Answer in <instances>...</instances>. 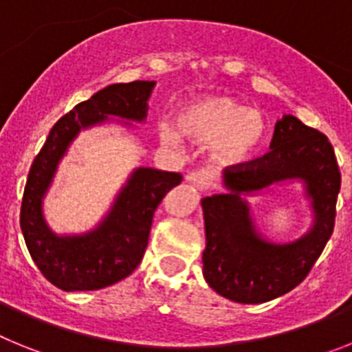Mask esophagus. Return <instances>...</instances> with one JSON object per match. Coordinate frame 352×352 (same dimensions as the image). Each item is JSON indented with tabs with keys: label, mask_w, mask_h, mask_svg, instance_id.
<instances>
[{
	"label": "esophagus",
	"mask_w": 352,
	"mask_h": 352,
	"mask_svg": "<svg viewBox=\"0 0 352 352\" xmlns=\"http://www.w3.org/2000/svg\"><path fill=\"white\" fill-rule=\"evenodd\" d=\"M188 182L194 183L197 188L201 190H208V188H213L214 182H217V174L210 169H199L188 176Z\"/></svg>",
	"instance_id": "obj_1"
}]
</instances>
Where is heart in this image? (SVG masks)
I'll use <instances>...</instances> for the list:
<instances>
[{
	"instance_id": "heart-1",
	"label": "heart",
	"mask_w": 352,
	"mask_h": 352,
	"mask_svg": "<svg viewBox=\"0 0 352 352\" xmlns=\"http://www.w3.org/2000/svg\"><path fill=\"white\" fill-rule=\"evenodd\" d=\"M179 129L199 142H214V158L220 164H238L250 157L264 138L259 113L232 96L210 95L188 102L179 111ZM160 138L179 144L182 133L170 121L160 123Z\"/></svg>"
}]
</instances>
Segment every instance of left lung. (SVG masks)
I'll return each mask as SVG.
<instances>
[{"label":"left lung","mask_w":352,"mask_h":352,"mask_svg":"<svg viewBox=\"0 0 352 352\" xmlns=\"http://www.w3.org/2000/svg\"><path fill=\"white\" fill-rule=\"evenodd\" d=\"M270 151L227 167V194L203 199L208 285L236 303H264L305 280L333 232L340 169L324 133L285 114L276 121ZM285 179H301L313 199V229L296 242L276 245L255 231L241 193H253Z\"/></svg>","instance_id":"left-lung-1"}]
</instances>
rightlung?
Instances as JSON below:
<instances>
[{
    "label": "right lung",
    "instance_id": "add662e5",
    "mask_svg": "<svg viewBox=\"0 0 352 352\" xmlns=\"http://www.w3.org/2000/svg\"><path fill=\"white\" fill-rule=\"evenodd\" d=\"M155 80L111 84L56 121L31 164L21 206L24 241L42 275L63 291H96L123 280L138 268L148 247L155 210L167 192L182 183V174L151 167L132 173L109 214L95 231L56 236L43 220L42 199L80 129L118 116L142 121Z\"/></svg>",
    "mask_w": 352,
    "mask_h": 352
}]
</instances>
